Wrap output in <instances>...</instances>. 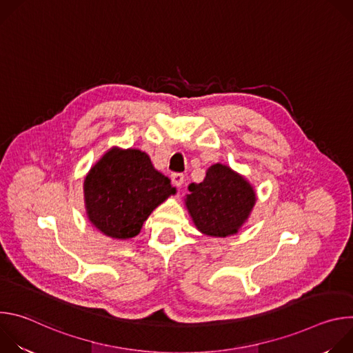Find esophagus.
<instances>
[{
    "mask_svg": "<svg viewBox=\"0 0 353 353\" xmlns=\"http://www.w3.org/2000/svg\"><path fill=\"white\" fill-rule=\"evenodd\" d=\"M184 174L183 173H173L172 174V181L176 187H181L184 184Z\"/></svg>",
    "mask_w": 353,
    "mask_h": 353,
    "instance_id": "1",
    "label": "esophagus"
}]
</instances>
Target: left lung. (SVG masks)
<instances>
[{"label":"left lung","mask_w":353,"mask_h":353,"mask_svg":"<svg viewBox=\"0 0 353 353\" xmlns=\"http://www.w3.org/2000/svg\"><path fill=\"white\" fill-rule=\"evenodd\" d=\"M185 207L195 228L207 236L226 237L239 232L256 204V192L243 176L215 163L204 181L191 183Z\"/></svg>","instance_id":"left-lung-1"}]
</instances>
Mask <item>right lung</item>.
<instances>
[{"instance_id":"1","label":"right lung","mask_w":353,"mask_h":353,"mask_svg":"<svg viewBox=\"0 0 353 353\" xmlns=\"http://www.w3.org/2000/svg\"><path fill=\"white\" fill-rule=\"evenodd\" d=\"M176 192L139 149L112 148L83 181L86 215L109 237H135L158 205Z\"/></svg>"}]
</instances>
